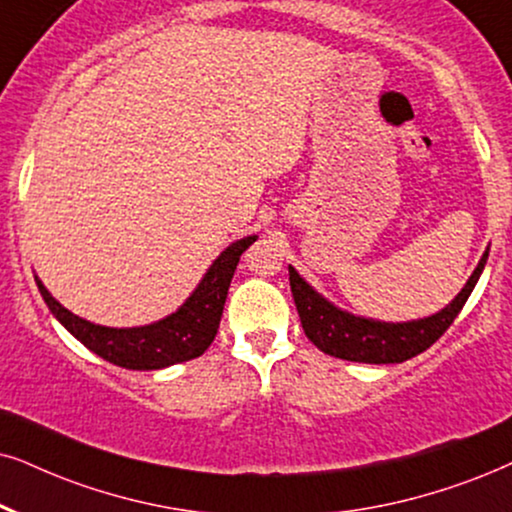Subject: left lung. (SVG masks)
Masks as SVG:
<instances>
[{
	"label": "left lung",
	"instance_id": "left-lung-1",
	"mask_svg": "<svg viewBox=\"0 0 512 512\" xmlns=\"http://www.w3.org/2000/svg\"><path fill=\"white\" fill-rule=\"evenodd\" d=\"M487 257L489 250L484 252L480 264L472 271L468 283L456 295L454 302L446 304L439 314L409 323L371 321L342 312L328 300H323L293 267H288L290 290H293L304 335L321 352L338 359L359 361V364H401V361L418 357L420 352H425L442 338L446 328L454 323L458 312L463 309V304L468 302L472 288H475L477 278H480L484 264H487Z\"/></svg>",
	"mask_w": 512,
	"mask_h": 512
}]
</instances>
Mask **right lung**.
I'll return each instance as SVG.
<instances>
[{"mask_svg":"<svg viewBox=\"0 0 512 512\" xmlns=\"http://www.w3.org/2000/svg\"><path fill=\"white\" fill-rule=\"evenodd\" d=\"M255 241L257 236H248L243 241L231 243L177 312L163 321L141 328H106L84 321L68 312L61 302H56L49 290L42 286L40 278L35 276V281L51 314L84 347H89L94 354L115 366L129 368V371H155V368L196 359L212 345L219 321H222L226 293H229L236 264Z\"/></svg>","mask_w":512,"mask_h":512,"instance_id":"1","label":"right lung"}]
</instances>
